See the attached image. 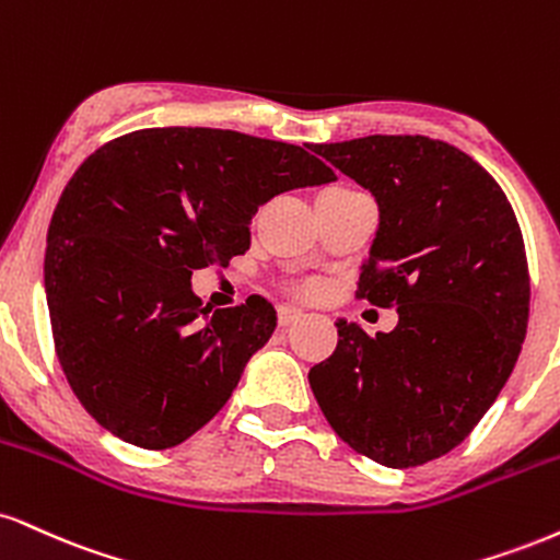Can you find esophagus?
Wrapping results in <instances>:
<instances>
[{
    "instance_id": "esophagus-1",
    "label": "esophagus",
    "mask_w": 560,
    "mask_h": 560,
    "mask_svg": "<svg viewBox=\"0 0 560 560\" xmlns=\"http://www.w3.org/2000/svg\"><path fill=\"white\" fill-rule=\"evenodd\" d=\"M276 318H279V326L281 328H287V326H292V323H298L302 318V310L281 305L279 310H276Z\"/></svg>"
}]
</instances>
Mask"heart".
I'll list each match as a JSON object with an SVG mask.
<instances>
[{
	"label": "heart",
	"mask_w": 560,
	"mask_h": 560,
	"mask_svg": "<svg viewBox=\"0 0 560 560\" xmlns=\"http://www.w3.org/2000/svg\"><path fill=\"white\" fill-rule=\"evenodd\" d=\"M331 190H336V187H331ZM315 294H318V287H315V284L300 287V298H315Z\"/></svg>",
	"instance_id": "1"
}]
</instances>
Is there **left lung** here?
Masks as SVG:
<instances>
[{"label": "left lung", "mask_w": 560, "mask_h": 560, "mask_svg": "<svg viewBox=\"0 0 560 560\" xmlns=\"http://www.w3.org/2000/svg\"><path fill=\"white\" fill-rule=\"evenodd\" d=\"M313 151L378 200L357 298L396 307L399 323L375 336L336 323L310 388L357 454L394 469L433 462L472 433L522 352L529 271L514 208L472 156L425 135Z\"/></svg>", "instance_id": "1"}]
</instances>
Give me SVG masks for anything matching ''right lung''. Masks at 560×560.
Masks as SVG:
<instances>
[{"label":"right lung","mask_w":560,"mask_h":560,"mask_svg":"<svg viewBox=\"0 0 560 560\" xmlns=\"http://www.w3.org/2000/svg\"><path fill=\"white\" fill-rule=\"evenodd\" d=\"M300 145L211 127H151L91 153L67 182L46 237L54 349L85 412L140 448L206 425L271 339L266 300L211 310L192 271L250 250L276 195L334 182Z\"/></svg>","instance_id":"add662e5"}]
</instances>
